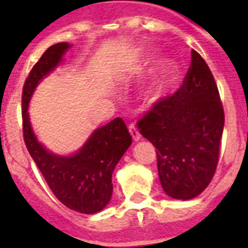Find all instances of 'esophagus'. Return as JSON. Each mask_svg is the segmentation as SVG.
<instances>
[{
  "mask_svg": "<svg viewBox=\"0 0 248 248\" xmlns=\"http://www.w3.org/2000/svg\"><path fill=\"white\" fill-rule=\"evenodd\" d=\"M128 131H130V134H131L132 140H134V141H138V140H140L141 135H140L139 130H138V128H136L134 124H130V126H128Z\"/></svg>",
  "mask_w": 248,
  "mask_h": 248,
  "instance_id": "obj_1",
  "label": "esophagus"
}]
</instances>
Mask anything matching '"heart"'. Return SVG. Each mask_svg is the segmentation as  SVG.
Masks as SVG:
<instances>
[{
	"mask_svg": "<svg viewBox=\"0 0 248 248\" xmlns=\"http://www.w3.org/2000/svg\"><path fill=\"white\" fill-rule=\"evenodd\" d=\"M175 78H176L175 65L170 62H162L155 69L151 83L144 90V100L148 104H157L162 101L175 82Z\"/></svg>",
	"mask_w": 248,
	"mask_h": 248,
	"instance_id": "b5f03b06",
	"label": "heart"
}]
</instances>
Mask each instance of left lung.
<instances>
[{
    "label": "left lung",
    "mask_w": 248,
    "mask_h": 248,
    "mask_svg": "<svg viewBox=\"0 0 248 248\" xmlns=\"http://www.w3.org/2000/svg\"><path fill=\"white\" fill-rule=\"evenodd\" d=\"M140 134L157 149L161 185L175 200H192L210 184L219 161L224 109L214 76L192 50L181 87L153 104L138 122Z\"/></svg>",
    "instance_id": "1"
}]
</instances>
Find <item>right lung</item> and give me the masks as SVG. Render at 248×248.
<instances>
[{
    "mask_svg": "<svg viewBox=\"0 0 248 248\" xmlns=\"http://www.w3.org/2000/svg\"><path fill=\"white\" fill-rule=\"evenodd\" d=\"M72 45H52L44 52L25 79L21 96L23 134L29 155L55 197L68 208L81 214H96L109 203L113 193L112 173L132 138L122 118L96 128L78 151L60 155L46 149L37 139L29 120V101L38 83L62 62Z\"/></svg>",
    "mask_w": 248,
    "mask_h": 248,
    "instance_id": "1",
    "label": "right lung"
}]
</instances>
